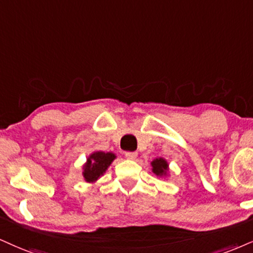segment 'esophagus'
<instances>
[{"instance_id":"34e87169","label":"esophagus","mask_w":253,"mask_h":253,"mask_svg":"<svg viewBox=\"0 0 253 253\" xmlns=\"http://www.w3.org/2000/svg\"><path fill=\"white\" fill-rule=\"evenodd\" d=\"M126 157L127 158V160H136L137 152L136 151H126Z\"/></svg>"}]
</instances>
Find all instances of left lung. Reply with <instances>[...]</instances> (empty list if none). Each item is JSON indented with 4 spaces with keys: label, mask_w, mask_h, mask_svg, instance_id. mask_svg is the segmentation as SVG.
I'll return each mask as SVG.
<instances>
[{
    "label": "left lung",
    "mask_w": 253,
    "mask_h": 253,
    "mask_svg": "<svg viewBox=\"0 0 253 253\" xmlns=\"http://www.w3.org/2000/svg\"><path fill=\"white\" fill-rule=\"evenodd\" d=\"M152 167V172H154L156 176H167L168 170H169V164L168 162L164 160V158H156L151 162Z\"/></svg>",
    "instance_id": "left-lung-1"
}]
</instances>
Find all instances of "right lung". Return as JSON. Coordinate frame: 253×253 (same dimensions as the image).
Instances as JSON below:
<instances>
[{"label":"right lung","instance_id":"obj_1","mask_svg":"<svg viewBox=\"0 0 253 253\" xmlns=\"http://www.w3.org/2000/svg\"><path fill=\"white\" fill-rule=\"evenodd\" d=\"M115 158H116V155L112 154V152H92L88 157V160H86V163L83 165L82 173L85 182H96L107 171Z\"/></svg>","mask_w":253,"mask_h":253}]
</instances>
